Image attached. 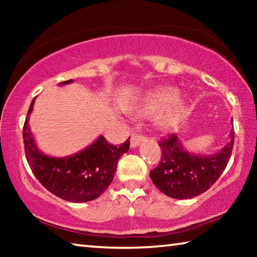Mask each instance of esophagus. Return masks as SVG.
<instances>
[{"mask_svg": "<svg viewBox=\"0 0 257 257\" xmlns=\"http://www.w3.org/2000/svg\"><path fill=\"white\" fill-rule=\"evenodd\" d=\"M144 141H145L144 136H142V135H138V134H133L132 138H130V146H132L133 149H135V147H137L139 144H142Z\"/></svg>", "mask_w": 257, "mask_h": 257, "instance_id": "esophagus-1", "label": "esophagus"}]
</instances>
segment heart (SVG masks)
I'll return each mask as SVG.
<instances>
[{
    "label": "heart",
    "instance_id": "obj_1",
    "mask_svg": "<svg viewBox=\"0 0 257 257\" xmlns=\"http://www.w3.org/2000/svg\"><path fill=\"white\" fill-rule=\"evenodd\" d=\"M176 89L170 87H161L151 90L142 97L137 112L143 115L153 114L169 103L158 118V123L164 129L171 128L179 119L182 108V101L176 96Z\"/></svg>",
    "mask_w": 257,
    "mask_h": 257
}]
</instances>
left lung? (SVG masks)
<instances>
[{"mask_svg": "<svg viewBox=\"0 0 257 257\" xmlns=\"http://www.w3.org/2000/svg\"><path fill=\"white\" fill-rule=\"evenodd\" d=\"M228 144L214 154H196L186 151L179 135L171 134L159 142L162 151L160 164L150 172L153 184L169 197L191 198L206 191L219 179L229 162L234 133Z\"/></svg>", "mask_w": 257, "mask_h": 257, "instance_id": "left-lung-1", "label": "left lung"}]
</instances>
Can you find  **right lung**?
Listing matches in <instances>:
<instances>
[{"mask_svg":"<svg viewBox=\"0 0 257 257\" xmlns=\"http://www.w3.org/2000/svg\"><path fill=\"white\" fill-rule=\"evenodd\" d=\"M73 80L60 82V86ZM35 97L30 104L24 124L26 158L35 177L55 196L72 203H84L97 198L113 180L118 161L129 151L127 139L120 146L112 145L103 136L76 154L55 158L40 151L29 127V114L33 112Z\"/></svg>","mask_w":257,"mask_h":257,"instance_id":"1","label":"right lung"}]
</instances>
